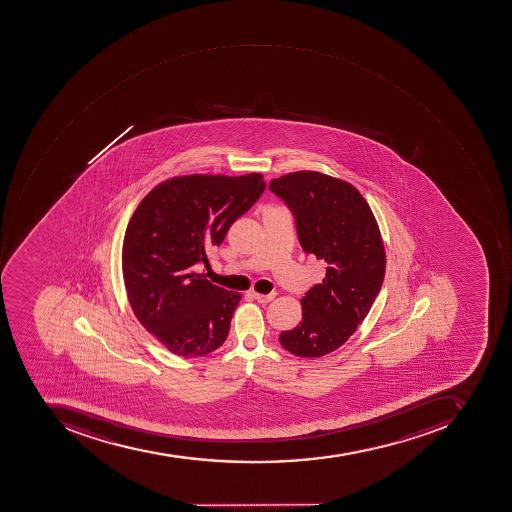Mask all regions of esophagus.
I'll use <instances>...</instances> for the list:
<instances>
[{"label":"esophagus","instance_id":"esophagus-1","mask_svg":"<svg viewBox=\"0 0 512 512\" xmlns=\"http://www.w3.org/2000/svg\"><path fill=\"white\" fill-rule=\"evenodd\" d=\"M275 293H269V294H260V293H254V299L257 300V302H260V304H268V302H271V300H274Z\"/></svg>","mask_w":512,"mask_h":512}]
</instances>
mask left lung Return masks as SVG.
<instances>
[{"label": "left lung", "instance_id": "left-lung-1", "mask_svg": "<svg viewBox=\"0 0 512 512\" xmlns=\"http://www.w3.org/2000/svg\"><path fill=\"white\" fill-rule=\"evenodd\" d=\"M269 188L291 208L302 249L327 265L322 283L300 300L302 321L279 338L293 355L319 358L339 349L371 310L385 279V244L371 207L346 180L296 171Z\"/></svg>", "mask_w": 512, "mask_h": 512}]
</instances>
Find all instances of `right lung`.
I'll return each mask as SVG.
<instances>
[{"label":"right lung","instance_id":"add662e5","mask_svg":"<svg viewBox=\"0 0 512 512\" xmlns=\"http://www.w3.org/2000/svg\"><path fill=\"white\" fill-rule=\"evenodd\" d=\"M260 173L188 174L165 180L138 204L124 233L121 265L135 318L157 341L184 358L219 349L241 294L194 271L208 265L230 226L265 191Z\"/></svg>","mask_w":512,"mask_h":512}]
</instances>
